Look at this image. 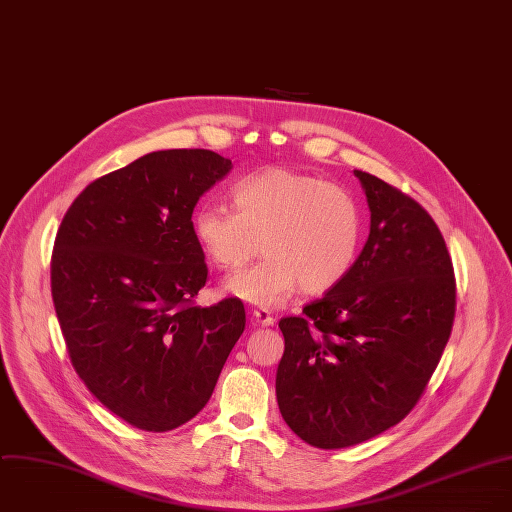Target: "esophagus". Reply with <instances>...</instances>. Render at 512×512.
<instances>
[{"instance_id":"esophagus-1","label":"esophagus","mask_w":512,"mask_h":512,"mask_svg":"<svg viewBox=\"0 0 512 512\" xmlns=\"http://www.w3.org/2000/svg\"><path fill=\"white\" fill-rule=\"evenodd\" d=\"M253 321L261 327H269V325L275 323V317L267 309H255L253 311Z\"/></svg>"}]
</instances>
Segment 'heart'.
<instances>
[{
	"instance_id": "heart-1",
	"label": "heart",
	"mask_w": 512,
	"mask_h": 512,
	"mask_svg": "<svg viewBox=\"0 0 512 512\" xmlns=\"http://www.w3.org/2000/svg\"><path fill=\"white\" fill-rule=\"evenodd\" d=\"M233 209L209 203L197 209L193 233L207 259L235 271L263 243L267 257L227 279L225 289L253 305H281L297 287L321 295L354 269L364 221L358 203L319 177L269 168L231 189Z\"/></svg>"
}]
</instances>
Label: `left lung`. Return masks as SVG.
<instances>
[{"label": "left lung", "instance_id": "1", "mask_svg": "<svg viewBox=\"0 0 512 512\" xmlns=\"http://www.w3.org/2000/svg\"><path fill=\"white\" fill-rule=\"evenodd\" d=\"M354 175L372 225L352 273L303 315L279 321L281 416L323 450L366 442L412 412L456 313L454 267L434 219L382 179Z\"/></svg>", "mask_w": 512, "mask_h": 512}]
</instances>
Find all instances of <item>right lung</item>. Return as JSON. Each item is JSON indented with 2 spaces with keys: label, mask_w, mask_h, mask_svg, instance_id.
I'll use <instances>...</instances> for the list:
<instances>
[{
  "label": "right lung",
  "mask_w": 512,
  "mask_h": 512,
  "mask_svg": "<svg viewBox=\"0 0 512 512\" xmlns=\"http://www.w3.org/2000/svg\"><path fill=\"white\" fill-rule=\"evenodd\" d=\"M229 170L205 148L144 154L90 183L56 233L52 299L70 362L134 428L195 418L245 329L241 299L195 303L209 269L191 217Z\"/></svg>",
  "instance_id": "obj_1"
}]
</instances>
